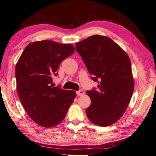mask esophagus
Instances as JSON below:
<instances>
[{
  "label": "esophagus",
  "mask_w": 156,
  "mask_h": 156,
  "mask_svg": "<svg viewBox=\"0 0 156 156\" xmlns=\"http://www.w3.org/2000/svg\"><path fill=\"white\" fill-rule=\"evenodd\" d=\"M76 94L78 95H82L84 94V91H83L82 90H80L76 91Z\"/></svg>",
  "instance_id": "esophagus-1"
}]
</instances>
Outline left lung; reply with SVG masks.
I'll use <instances>...</instances> for the list:
<instances>
[{
	"label": "left lung",
	"mask_w": 156,
	"mask_h": 156,
	"mask_svg": "<svg viewBox=\"0 0 156 156\" xmlns=\"http://www.w3.org/2000/svg\"><path fill=\"white\" fill-rule=\"evenodd\" d=\"M98 89L87 91L91 103L86 111L94 124L108 126L125 112L133 94L131 63L126 52L111 38L95 35L76 43Z\"/></svg>",
	"instance_id": "left-lung-1"
}]
</instances>
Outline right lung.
<instances>
[{
  "label": "right lung",
  "instance_id": "right-lung-1",
  "mask_svg": "<svg viewBox=\"0 0 156 156\" xmlns=\"http://www.w3.org/2000/svg\"><path fill=\"white\" fill-rule=\"evenodd\" d=\"M74 51L72 44L35 41L26 46L16 65L20 100L30 117L43 127L58 125L76 95L74 91L52 85L60 64Z\"/></svg>",
  "mask_w": 156,
  "mask_h": 156
}]
</instances>
